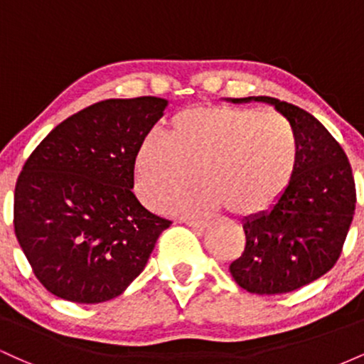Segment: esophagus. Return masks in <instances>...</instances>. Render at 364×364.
<instances>
[{
  "label": "esophagus",
  "mask_w": 364,
  "mask_h": 364,
  "mask_svg": "<svg viewBox=\"0 0 364 364\" xmlns=\"http://www.w3.org/2000/svg\"><path fill=\"white\" fill-rule=\"evenodd\" d=\"M186 224L190 225V228L193 229V231H196V232L205 231V229L208 228V223H207V220H188Z\"/></svg>",
  "instance_id": "34e87169"
}]
</instances>
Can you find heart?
Listing matches in <instances>:
<instances>
[{
	"instance_id": "1",
	"label": "heart",
	"mask_w": 364,
	"mask_h": 364,
	"mask_svg": "<svg viewBox=\"0 0 364 364\" xmlns=\"http://www.w3.org/2000/svg\"><path fill=\"white\" fill-rule=\"evenodd\" d=\"M299 144L284 116L250 107L202 104L169 121L166 139L149 135L135 154V186L152 210L173 205L183 215L225 208L240 219L269 212L296 174Z\"/></svg>"
}]
</instances>
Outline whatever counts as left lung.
<instances>
[{"label":"left lung","mask_w":364,"mask_h":364,"mask_svg":"<svg viewBox=\"0 0 364 364\" xmlns=\"http://www.w3.org/2000/svg\"><path fill=\"white\" fill-rule=\"evenodd\" d=\"M274 104L298 135L296 174L265 214L246 219V245L229 265L237 286L253 294H282L327 274L339 260L356 207V185L341 144L315 116L274 97L232 102Z\"/></svg>","instance_id":"obj_1"}]
</instances>
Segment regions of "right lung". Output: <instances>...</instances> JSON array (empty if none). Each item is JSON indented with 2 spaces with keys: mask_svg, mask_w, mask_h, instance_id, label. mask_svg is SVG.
<instances>
[{
  "mask_svg": "<svg viewBox=\"0 0 364 364\" xmlns=\"http://www.w3.org/2000/svg\"><path fill=\"white\" fill-rule=\"evenodd\" d=\"M166 99H107L75 112L25 161L14 225L32 272L66 301L116 298L139 277L171 220L133 193L135 154Z\"/></svg>",
  "mask_w": 364,
  "mask_h": 364,
  "instance_id": "right-lung-1",
  "label": "right lung"
}]
</instances>
